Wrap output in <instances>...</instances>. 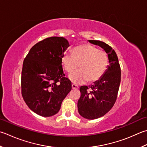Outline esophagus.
<instances>
[{"label":"esophagus","mask_w":147,"mask_h":147,"mask_svg":"<svg viewBox=\"0 0 147 147\" xmlns=\"http://www.w3.org/2000/svg\"><path fill=\"white\" fill-rule=\"evenodd\" d=\"M71 86H72V88H73V89H78L79 88L78 86L76 85H74V84H72Z\"/></svg>","instance_id":"1"}]
</instances>
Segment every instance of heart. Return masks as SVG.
Masks as SVG:
<instances>
[{
	"mask_svg": "<svg viewBox=\"0 0 147 147\" xmlns=\"http://www.w3.org/2000/svg\"><path fill=\"white\" fill-rule=\"evenodd\" d=\"M61 61L67 73L73 72L79 65L80 69L69 76V79L73 83L94 82L105 73L108 65V56L106 51L94 46L83 44L74 48L73 54L65 53Z\"/></svg>",
	"mask_w": 147,
	"mask_h": 147,
	"instance_id": "heart-1",
	"label": "heart"
}]
</instances>
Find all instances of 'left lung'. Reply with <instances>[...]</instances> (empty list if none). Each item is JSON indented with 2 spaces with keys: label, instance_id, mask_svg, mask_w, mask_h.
Returning <instances> with one entry per match:
<instances>
[{
  "label": "left lung",
  "instance_id": "obj_1",
  "mask_svg": "<svg viewBox=\"0 0 147 147\" xmlns=\"http://www.w3.org/2000/svg\"><path fill=\"white\" fill-rule=\"evenodd\" d=\"M88 41L104 49L110 63L105 73L94 85L82 86L80 88L81 96L78 101L79 113L83 118L93 120L104 116L113 106L120 87L121 70L118 57L113 48L100 41Z\"/></svg>",
  "mask_w": 147,
  "mask_h": 147
}]
</instances>
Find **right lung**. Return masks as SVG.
<instances>
[{
	"label": "right lung",
	"mask_w": 147,
	"mask_h": 147,
	"mask_svg": "<svg viewBox=\"0 0 147 147\" xmlns=\"http://www.w3.org/2000/svg\"><path fill=\"white\" fill-rule=\"evenodd\" d=\"M69 47L64 37H48L33 46L24 60L22 97L28 108L40 116L58 113L71 90V82L64 76L61 61Z\"/></svg>",
	"instance_id": "add662e5"
}]
</instances>
